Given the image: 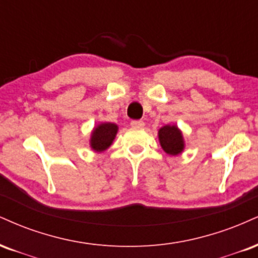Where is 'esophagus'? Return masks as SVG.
<instances>
[{"label": "esophagus", "mask_w": 258, "mask_h": 258, "mask_svg": "<svg viewBox=\"0 0 258 258\" xmlns=\"http://www.w3.org/2000/svg\"><path fill=\"white\" fill-rule=\"evenodd\" d=\"M130 125L134 126V128H144L145 123L142 120H132L130 122Z\"/></svg>", "instance_id": "esophagus-1"}]
</instances>
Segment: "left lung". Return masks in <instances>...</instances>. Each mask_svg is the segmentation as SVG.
I'll list each match as a JSON object with an SVG mask.
<instances>
[{
    "label": "left lung",
    "instance_id": "left-lung-1",
    "mask_svg": "<svg viewBox=\"0 0 258 258\" xmlns=\"http://www.w3.org/2000/svg\"><path fill=\"white\" fill-rule=\"evenodd\" d=\"M160 146L168 154L176 156L183 151V138L175 125H165L158 133Z\"/></svg>",
    "mask_w": 258,
    "mask_h": 258
}]
</instances>
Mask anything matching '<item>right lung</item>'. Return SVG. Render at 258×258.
<instances>
[{
  "mask_svg": "<svg viewBox=\"0 0 258 258\" xmlns=\"http://www.w3.org/2000/svg\"><path fill=\"white\" fill-rule=\"evenodd\" d=\"M118 126L113 123H101L96 126L92 133V139H90V146L94 151H105L106 148L110 147L113 139L116 138Z\"/></svg>",
  "mask_w": 258,
  "mask_h": 258,
  "instance_id": "right-lung-1",
  "label": "right lung"
}]
</instances>
